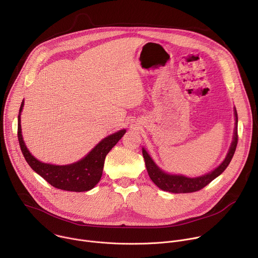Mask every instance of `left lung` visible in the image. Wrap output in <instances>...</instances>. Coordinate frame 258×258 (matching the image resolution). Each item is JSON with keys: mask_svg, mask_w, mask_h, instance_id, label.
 I'll return each mask as SVG.
<instances>
[{"mask_svg": "<svg viewBox=\"0 0 258 258\" xmlns=\"http://www.w3.org/2000/svg\"><path fill=\"white\" fill-rule=\"evenodd\" d=\"M235 117H236V126H235V132H233V140L229 147V150L226 154V157L215 170H213L212 172H210L208 174H205L203 176L196 177V178H188L183 175H172V174L163 172L161 169H159L156 166V163L153 161V159L150 157L147 151L144 148H142L146 169L153 183L163 191H169L173 194H188V192H195V191L201 190L211 181H213L220 174H222V172H224V170L229 165L233 154H235L237 144H238V113L236 108H235Z\"/></svg>", "mask_w": 258, "mask_h": 258, "instance_id": "obj_1", "label": "left lung"}]
</instances>
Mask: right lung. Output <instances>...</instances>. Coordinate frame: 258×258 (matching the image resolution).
I'll return each instance as SVG.
<instances>
[{
    "mask_svg": "<svg viewBox=\"0 0 258 258\" xmlns=\"http://www.w3.org/2000/svg\"><path fill=\"white\" fill-rule=\"evenodd\" d=\"M23 104L25 103L22 101L18 114L17 137L21 152L29 166L55 188L76 192L92 189L101 180L106 155L122 138L126 130H120L106 137L87 155L71 165H50L34 157L23 142L20 125V113Z\"/></svg>",
    "mask_w": 258,
    "mask_h": 258,
    "instance_id": "obj_1",
    "label": "right lung"
}]
</instances>
